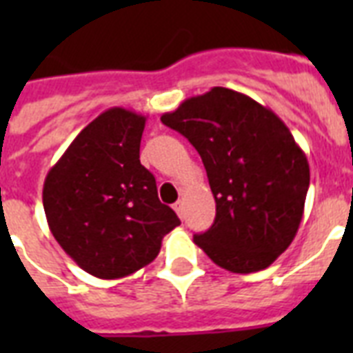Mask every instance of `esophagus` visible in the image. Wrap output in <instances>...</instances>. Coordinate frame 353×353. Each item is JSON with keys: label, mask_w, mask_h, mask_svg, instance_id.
I'll return each instance as SVG.
<instances>
[{"label": "esophagus", "mask_w": 353, "mask_h": 353, "mask_svg": "<svg viewBox=\"0 0 353 353\" xmlns=\"http://www.w3.org/2000/svg\"><path fill=\"white\" fill-rule=\"evenodd\" d=\"M174 210H176L179 218H183V201H177V203L174 205Z\"/></svg>", "instance_id": "esophagus-1"}]
</instances>
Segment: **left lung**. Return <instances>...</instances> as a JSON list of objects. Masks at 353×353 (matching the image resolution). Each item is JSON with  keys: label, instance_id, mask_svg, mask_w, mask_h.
Segmentation results:
<instances>
[{"label": "left lung", "instance_id": "obj_1", "mask_svg": "<svg viewBox=\"0 0 353 353\" xmlns=\"http://www.w3.org/2000/svg\"><path fill=\"white\" fill-rule=\"evenodd\" d=\"M161 121L198 150L214 194V223L194 243L232 273L269 268L295 238L310 187L306 154L290 128L227 88L187 99Z\"/></svg>", "mask_w": 353, "mask_h": 353}]
</instances>
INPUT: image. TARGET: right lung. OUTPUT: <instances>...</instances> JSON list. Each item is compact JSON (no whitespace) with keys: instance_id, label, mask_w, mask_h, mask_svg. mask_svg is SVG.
<instances>
[{"instance_id":"obj_1","label":"right lung","mask_w":353,"mask_h":353,"mask_svg":"<svg viewBox=\"0 0 353 353\" xmlns=\"http://www.w3.org/2000/svg\"><path fill=\"white\" fill-rule=\"evenodd\" d=\"M146 117L110 108L69 144L43 183L54 240L97 279H122L148 265L181 221L157 198L139 148Z\"/></svg>"}]
</instances>
